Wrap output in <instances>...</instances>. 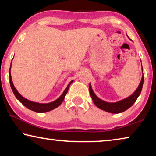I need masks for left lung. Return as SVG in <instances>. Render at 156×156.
Wrapping results in <instances>:
<instances>
[{
	"label": "left lung",
	"instance_id": "left-lung-1",
	"mask_svg": "<svg viewBox=\"0 0 156 156\" xmlns=\"http://www.w3.org/2000/svg\"><path fill=\"white\" fill-rule=\"evenodd\" d=\"M142 73H143V69H142ZM144 83V76H142V80L140 81L138 87L137 88L136 91L134 93L131 95L130 96H129L126 98L120 100L117 102H107L103 101L101 99H100L99 98L96 96V95L94 94L93 91V89L91 88V84H89V92H90V95L93 102L96 106L100 109H102L107 112L109 113H119L125 112L126 109H128L129 108H130L132 105L134 104V102L136 101L137 98H138L139 95L140 94L142 86H143Z\"/></svg>",
	"mask_w": 156,
	"mask_h": 156
}]
</instances>
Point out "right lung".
Instances as JSON below:
<instances>
[{
  "instance_id": "add662e5",
  "label": "right lung",
  "mask_w": 156,
  "mask_h": 156,
  "mask_svg": "<svg viewBox=\"0 0 156 156\" xmlns=\"http://www.w3.org/2000/svg\"><path fill=\"white\" fill-rule=\"evenodd\" d=\"M12 65V63H11ZM10 69H11V67H10L9 69V83H10V86H11V88L12 89V91L14 94L15 95V96L16 98L19 100V101L22 103L25 107H26L27 109L32 110L34 112H35L36 113H44V112H49L52 109H55L60 105V104L62 103L63 100L65 99V95L67 94L69 87L70 84L73 83V80H72L67 87V88L65 89V91H63L62 94L58 98L57 100H54L51 102H49V103H45V104H42V103H38V102H32L30 101V100H27L24 97H23L21 95L18 93V91L14 87V84H13V82L12 80V76H11V73H10Z\"/></svg>"
}]
</instances>
